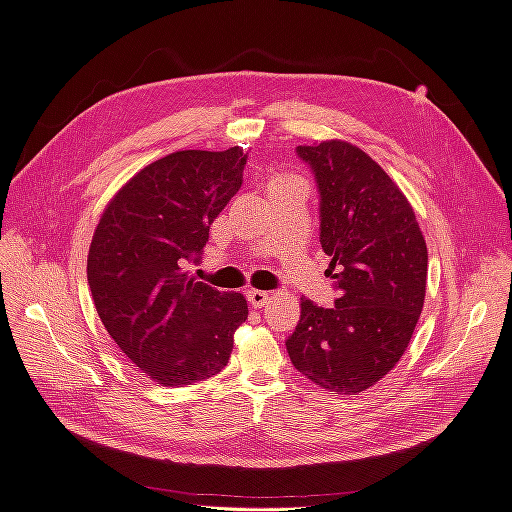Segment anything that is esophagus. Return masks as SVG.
Wrapping results in <instances>:
<instances>
[{
	"mask_svg": "<svg viewBox=\"0 0 512 512\" xmlns=\"http://www.w3.org/2000/svg\"><path fill=\"white\" fill-rule=\"evenodd\" d=\"M247 301L252 307H265L269 303V292L265 290H247Z\"/></svg>",
	"mask_w": 512,
	"mask_h": 512,
	"instance_id": "esophagus-1",
	"label": "esophagus"
}]
</instances>
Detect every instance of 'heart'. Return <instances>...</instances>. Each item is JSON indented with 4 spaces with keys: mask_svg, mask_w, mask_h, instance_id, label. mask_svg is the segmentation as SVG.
<instances>
[{
    "mask_svg": "<svg viewBox=\"0 0 512 512\" xmlns=\"http://www.w3.org/2000/svg\"><path fill=\"white\" fill-rule=\"evenodd\" d=\"M286 183H294V181L288 179V177H277V179L273 181V185H286Z\"/></svg>",
    "mask_w": 512,
    "mask_h": 512,
    "instance_id": "heart-1",
    "label": "heart"
}]
</instances>
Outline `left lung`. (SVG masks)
<instances>
[{"mask_svg": "<svg viewBox=\"0 0 512 512\" xmlns=\"http://www.w3.org/2000/svg\"><path fill=\"white\" fill-rule=\"evenodd\" d=\"M314 173L320 245L331 256L335 305L301 299L286 339L292 365L337 395L374 386L406 352L427 286V245L395 181L344 141L297 147Z\"/></svg>", "mask_w": 512, "mask_h": 512, "instance_id": "obj_1", "label": "left lung"}]
</instances>
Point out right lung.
I'll return each mask as SVG.
<instances>
[{"mask_svg": "<svg viewBox=\"0 0 512 512\" xmlns=\"http://www.w3.org/2000/svg\"><path fill=\"white\" fill-rule=\"evenodd\" d=\"M243 149H188L145 166L104 209L87 258V282L119 350L164 386L226 367L247 318L239 292L196 282L209 226L243 183Z\"/></svg>", "mask_w": 512, "mask_h": 512, "instance_id": "right-lung-1", "label": "right lung"}]
</instances>
